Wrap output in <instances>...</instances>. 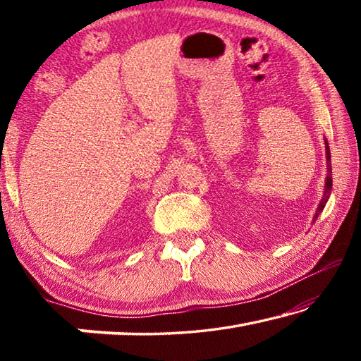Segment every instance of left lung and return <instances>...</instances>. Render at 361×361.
<instances>
[{
	"mask_svg": "<svg viewBox=\"0 0 361 361\" xmlns=\"http://www.w3.org/2000/svg\"><path fill=\"white\" fill-rule=\"evenodd\" d=\"M325 148H326V172H328V175H326V180H325V191H323V197H322V200H320V204H319V207H317V212H315V216H314V221L317 218H319V215L322 213V210L325 209V205H326V202H328V199H329V194H331V188H333V176H331V154H329V148H328V143H326V140H325Z\"/></svg>",
	"mask_w": 361,
	"mask_h": 361,
	"instance_id": "obj_1",
	"label": "left lung"
}]
</instances>
